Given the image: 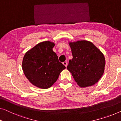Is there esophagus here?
<instances>
[{"label": "esophagus", "instance_id": "34e87169", "mask_svg": "<svg viewBox=\"0 0 121 121\" xmlns=\"http://www.w3.org/2000/svg\"><path fill=\"white\" fill-rule=\"evenodd\" d=\"M63 64H64V65L66 67H67V62L66 61H65V62H63Z\"/></svg>", "mask_w": 121, "mask_h": 121}]
</instances>
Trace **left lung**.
<instances>
[{"instance_id":"8db88e82","label":"left lung","mask_w":121,"mask_h":121,"mask_svg":"<svg viewBox=\"0 0 121 121\" xmlns=\"http://www.w3.org/2000/svg\"><path fill=\"white\" fill-rule=\"evenodd\" d=\"M73 59L67 68L81 87L95 85L103 74L105 60L104 55L92 43L83 40L69 42Z\"/></svg>"}]
</instances>
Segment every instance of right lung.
<instances>
[{
	"label": "right lung",
	"instance_id": "1",
	"mask_svg": "<svg viewBox=\"0 0 121 121\" xmlns=\"http://www.w3.org/2000/svg\"><path fill=\"white\" fill-rule=\"evenodd\" d=\"M54 43L44 41L39 43L24 55L22 69L29 81L37 87H51L66 67L59 62L53 48Z\"/></svg>",
	"mask_w": 121,
	"mask_h": 121
}]
</instances>
